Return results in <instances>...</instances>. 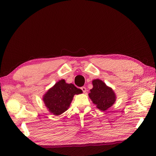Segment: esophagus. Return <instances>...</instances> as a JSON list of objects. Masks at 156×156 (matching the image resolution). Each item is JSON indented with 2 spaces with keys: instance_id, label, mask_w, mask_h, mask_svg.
Segmentation results:
<instances>
[{
  "instance_id": "1",
  "label": "esophagus",
  "mask_w": 156,
  "mask_h": 156,
  "mask_svg": "<svg viewBox=\"0 0 156 156\" xmlns=\"http://www.w3.org/2000/svg\"><path fill=\"white\" fill-rule=\"evenodd\" d=\"M80 89H81V90H82L83 93H86V88L85 87H82Z\"/></svg>"
}]
</instances>
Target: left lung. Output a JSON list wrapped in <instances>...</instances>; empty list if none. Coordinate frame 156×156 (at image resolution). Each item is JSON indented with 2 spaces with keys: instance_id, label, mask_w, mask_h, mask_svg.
I'll return each mask as SVG.
<instances>
[{
  "instance_id": "obj_1",
  "label": "left lung",
  "mask_w": 156,
  "mask_h": 156,
  "mask_svg": "<svg viewBox=\"0 0 156 156\" xmlns=\"http://www.w3.org/2000/svg\"><path fill=\"white\" fill-rule=\"evenodd\" d=\"M93 88L88 94L89 97L97 108L105 111L112 107L116 101V94L112 87H108L103 80L96 79L92 81Z\"/></svg>"
}]
</instances>
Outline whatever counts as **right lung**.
Masks as SVG:
<instances>
[{"label": "right lung", "instance_id": "add662e5", "mask_svg": "<svg viewBox=\"0 0 156 156\" xmlns=\"http://www.w3.org/2000/svg\"><path fill=\"white\" fill-rule=\"evenodd\" d=\"M82 93L80 89L62 79L49 89L43 95L42 100L50 113L60 115L69 109L73 96Z\"/></svg>", "mask_w": 156, "mask_h": 156}]
</instances>
